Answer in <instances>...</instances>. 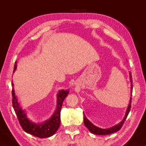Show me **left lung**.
<instances>
[{
  "instance_id": "1",
  "label": "left lung",
  "mask_w": 146,
  "mask_h": 146,
  "mask_svg": "<svg viewBox=\"0 0 146 146\" xmlns=\"http://www.w3.org/2000/svg\"><path fill=\"white\" fill-rule=\"evenodd\" d=\"M129 75H130V81H131V93H132V90H133L132 83H133V81H132L131 73H129ZM131 96H132V95ZM131 99H132V98H131V97L130 100H129V105H128V107L127 108L126 113H125L124 118H123V120L121 121V122L119 123H118V124L115 125V126L109 128V129H102V128L98 127L97 126H95V125H93V123H91L90 121L87 118H86L85 115L84 114V123L85 126L87 127L89 130H90V131L91 133H93V134H95V135H110V134H111V133H113L118 131H119L121 129V127H122V126L123 124V122H125V120L126 119L127 115H128V114H129V113L130 111L131 106Z\"/></svg>"
}]
</instances>
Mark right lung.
Wrapping results in <instances>:
<instances>
[{"label":"right lung","mask_w":146,"mask_h":146,"mask_svg":"<svg viewBox=\"0 0 146 146\" xmlns=\"http://www.w3.org/2000/svg\"><path fill=\"white\" fill-rule=\"evenodd\" d=\"M14 71L17 69V62H15ZM13 86L12 88V104L13 107L18 118L20 124L24 131L35 137L38 138H48L53 135L58 130L60 123V111L65 98L69 93V90H60L57 94V106L54 114L49 120L42 123H36L27 117L26 113L22 109L18 100L15 94L13 89V84L11 83Z\"/></svg>","instance_id":"right-lung-1"}]
</instances>
